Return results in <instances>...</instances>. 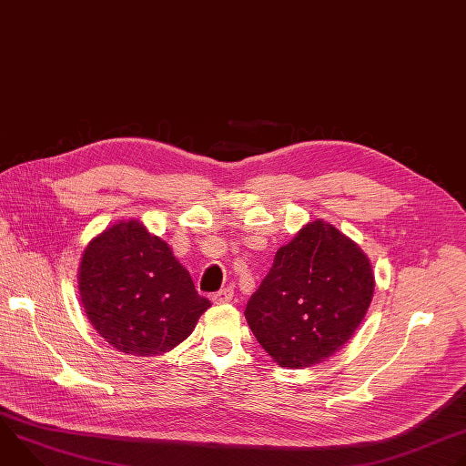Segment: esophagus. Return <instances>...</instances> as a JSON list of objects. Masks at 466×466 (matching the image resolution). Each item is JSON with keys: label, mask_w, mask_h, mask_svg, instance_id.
Instances as JSON below:
<instances>
[{"label": "esophagus", "mask_w": 466, "mask_h": 466, "mask_svg": "<svg viewBox=\"0 0 466 466\" xmlns=\"http://www.w3.org/2000/svg\"><path fill=\"white\" fill-rule=\"evenodd\" d=\"M232 297H234V289L232 288H223L221 291L212 295V300H214V304H227V302L232 300Z\"/></svg>", "instance_id": "34e87169"}]
</instances>
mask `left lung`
<instances>
[{
    "instance_id": "obj_1",
    "label": "left lung",
    "mask_w": 466,
    "mask_h": 466,
    "mask_svg": "<svg viewBox=\"0 0 466 466\" xmlns=\"http://www.w3.org/2000/svg\"><path fill=\"white\" fill-rule=\"evenodd\" d=\"M374 275L361 248L324 221L279 248L247 302L258 343L280 365L311 367L336 354L363 320Z\"/></svg>"
}]
</instances>
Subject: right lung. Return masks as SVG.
<instances>
[{
  "label": "right lung",
  "mask_w": 466,
  "mask_h": 466,
  "mask_svg": "<svg viewBox=\"0 0 466 466\" xmlns=\"http://www.w3.org/2000/svg\"><path fill=\"white\" fill-rule=\"evenodd\" d=\"M79 289L97 334L132 356L171 350L210 308L167 243L138 221L114 225L86 247Z\"/></svg>",
  "instance_id": "add662e5"
}]
</instances>
